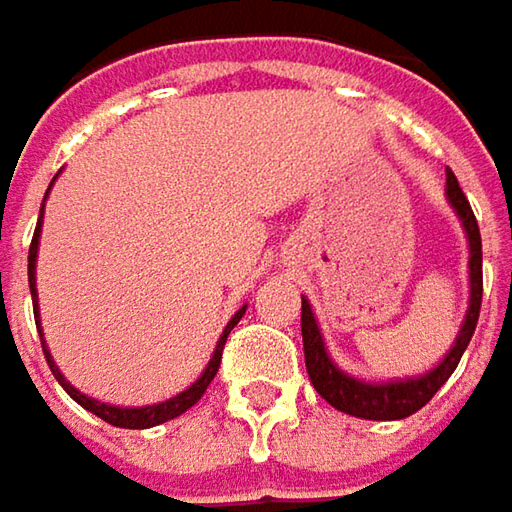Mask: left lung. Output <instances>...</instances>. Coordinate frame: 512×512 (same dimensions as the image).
Segmentation results:
<instances>
[{
    "label": "left lung",
    "instance_id": "obj_1",
    "mask_svg": "<svg viewBox=\"0 0 512 512\" xmlns=\"http://www.w3.org/2000/svg\"><path fill=\"white\" fill-rule=\"evenodd\" d=\"M447 200L456 209L458 220L464 226L467 243H470V306L461 323L453 349L444 355V361L427 375L418 378H404V381H378L369 384L361 378L346 375L344 369L335 367V361L329 358L323 335L315 321V312L309 306V300L300 298V332H303V355H306V372L312 387L318 389L326 404H332L335 410L355 415V418H367V421H398L407 418L412 412H418L438 389L444 387V381L456 372L458 361L464 355V349L470 344L473 332H476L478 312H481V232H478V220L470 200L464 197V191L458 186L456 174L447 168Z\"/></svg>",
    "mask_w": 512,
    "mask_h": 512
}]
</instances>
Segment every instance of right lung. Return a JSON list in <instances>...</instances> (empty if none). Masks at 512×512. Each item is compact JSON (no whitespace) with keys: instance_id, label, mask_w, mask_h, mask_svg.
Instances as JSON below:
<instances>
[{"instance_id":"right-lung-1","label":"right lung","mask_w":512,"mask_h":512,"mask_svg":"<svg viewBox=\"0 0 512 512\" xmlns=\"http://www.w3.org/2000/svg\"><path fill=\"white\" fill-rule=\"evenodd\" d=\"M54 186V183H51ZM48 186V191H51ZM48 191H45V197H48ZM39 232H42V212H39V220H36V232L34 240H31V252H28V283H31V295L36 300V249H39ZM243 312H246V306L243 309H237L234 312V318L226 323V329H223V335H220V341L214 346V355L212 361H209V367L203 369V375L191 384L189 389H183L180 395H174V398H168L163 404H151V407H111V404H102V401H94V398H88V395H82L79 389H74L68 381H65V375L56 369L54 358H51V352H48V346L42 341V352H45V361H48V367L54 372V378L62 384V389L77 401L79 407H85L88 412H94L97 418L102 421H108V424H114V427H123V430H148V427H157V424H166L171 418H177V415H183V412L194 407L200 398H203V392L209 389V384L214 381V375H217V369H220V358H223V346H226V338H229V332H232L237 321L243 318ZM34 318L39 321V306L34 303ZM36 329H39V338H42V326L36 323Z\"/></svg>"}]
</instances>
